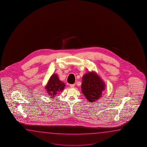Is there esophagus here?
I'll use <instances>...</instances> for the list:
<instances>
[{"mask_svg": "<svg viewBox=\"0 0 147 147\" xmlns=\"http://www.w3.org/2000/svg\"><path fill=\"white\" fill-rule=\"evenodd\" d=\"M70 87L71 88L75 87V84H70Z\"/></svg>", "mask_w": 147, "mask_h": 147, "instance_id": "obj_1", "label": "esophagus"}]
</instances>
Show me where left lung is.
<instances>
[{
    "mask_svg": "<svg viewBox=\"0 0 147 147\" xmlns=\"http://www.w3.org/2000/svg\"><path fill=\"white\" fill-rule=\"evenodd\" d=\"M105 87V82L95 71L87 72L82 77L81 92L90 102H95L102 97Z\"/></svg>",
    "mask_w": 147,
    "mask_h": 147,
    "instance_id": "1",
    "label": "left lung"
}]
</instances>
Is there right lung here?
Returning <instances> with one entry per match:
<instances>
[{"mask_svg":"<svg viewBox=\"0 0 147 147\" xmlns=\"http://www.w3.org/2000/svg\"><path fill=\"white\" fill-rule=\"evenodd\" d=\"M65 84L60 81L58 75L55 74L51 75L45 86L46 91L51 98H54L56 95L64 89Z\"/></svg>","mask_w":147,"mask_h":147,"instance_id":"1","label":"right lung"}]
</instances>
